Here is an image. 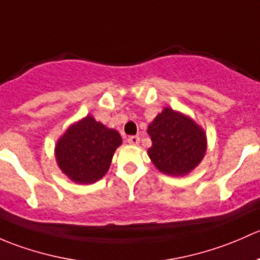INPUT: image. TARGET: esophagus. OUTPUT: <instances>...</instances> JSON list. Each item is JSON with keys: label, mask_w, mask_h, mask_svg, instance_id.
Listing matches in <instances>:
<instances>
[{"label": "esophagus", "mask_w": 260, "mask_h": 260, "mask_svg": "<svg viewBox=\"0 0 260 260\" xmlns=\"http://www.w3.org/2000/svg\"><path fill=\"white\" fill-rule=\"evenodd\" d=\"M127 141H129V144H131V145H138L140 143V138L139 136H129Z\"/></svg>", "instance_id": "1"}]
</instances>
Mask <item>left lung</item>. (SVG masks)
I'll list each match as a JSON object with an SVG mask.
<instances>
[{
    "instance_id": "1",
    "label": "left lung",
    "mask_w": 260,
    "mask_h": 260,
    "mask_svg": "<svg viewBox=\"0 0 260 260\" xmlns=\"http://www.w3.org/2000/svg\"><path fill=\"white\" fill-rule=\"evenodd\" d=\"M151 148L148 155L162 174L184 176L204 159L207 134L191 117L171 108H164L149 124Z\"/></svg>"
}]
</instances>
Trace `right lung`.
<instances>
[{
    "label": "right lung",
    "mask_w": 260,
    "mask_h": 260,
    "mask_svg": "<svg viewBox=\"0 0 260 260\" xmlns=\"http://www.w3.org/2000/svg\"><path fill=\"white\" fill-rule=\"evenodd\" d=\"M121 144L119 131L87 115L71 124L58 138L55 144L56 162L74 183H96L108 173L115 150Z\"/></svg>",
    "instance_id": "1"
}]
</instances>
